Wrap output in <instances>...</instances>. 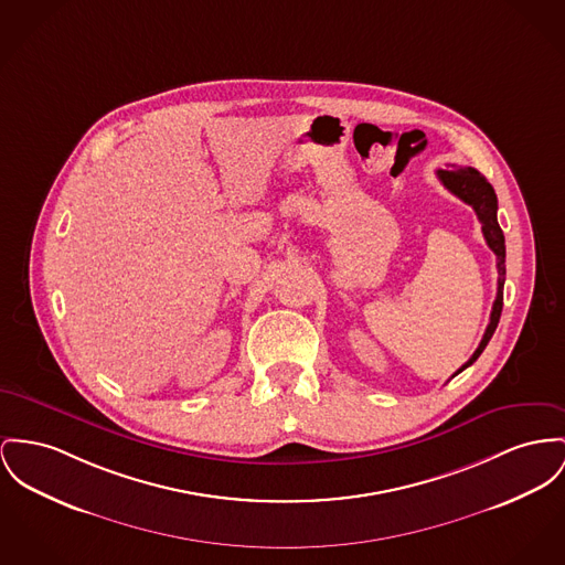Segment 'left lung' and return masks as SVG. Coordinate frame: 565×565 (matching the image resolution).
Masks as SVG:
<instances>
[{"label":"left lung","instance_id":"8db88e82","mask_svg":"<svg viewBox=\"0 0 565 565\" xmlns=\"http://www.w3.org/2000/svg\"><path fill=\"white\" fill-rule=\"evenodd\" d=\"M437 178L441 180V184L446 189L450 190L451 194H456L460 201H465L467 205H471L478 214V221L482 223V233H484V239L489 244L490 250L494 253L497 257V271H499V278H497V298L492 303V312H490V323L482 337L480 347L476 349V353L469 358V362H465L454 375L462 373L467 366H471L480 353L487 349L489 340L492 339L494 330H497V323H499V317H501V308H503V282H505V237H503V231L497 223V194L494 190L487 182V178L471 169V167H451V169H439L437 171ZM451 375V376H454Z\"/></svg>","mask_w":565,"mask_h":565}]
</instances>
